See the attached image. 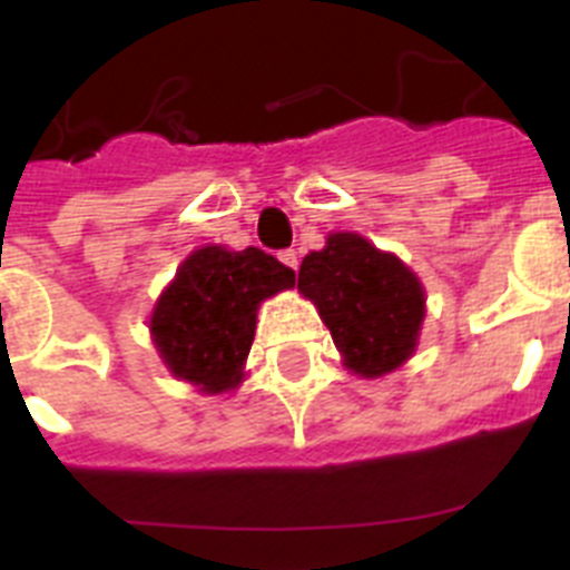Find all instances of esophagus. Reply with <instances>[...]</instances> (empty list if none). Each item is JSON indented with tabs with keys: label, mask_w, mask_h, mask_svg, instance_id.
<instances>
[{
	"label": "esophagus",
	"mask_w": 570,
	"mask_h": 570,
	"mask_svg": "<svg viewBox=\"0 0 570 570\" xmlns=\"http://www.w3.org/2000/svg\"><path fill=\"white\" fill-rule=\"evenodd\" d=\"M279 259L285 262V265H288L291 271H296V268H299V256H296V250H294V248L282 250V254H279Z\"/></svg>",
	"instance_id": "1"
}]
</instances>
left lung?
Masks as SVG:
<instances>
[{
  "mask_svg": "<svg viewBox=\"0 0 570 570\" xmlns=\"http://www.w3.org/2000/svg\"><path fill=\"white\" fill-rule=\"evenodd\" d=\"M296 288L320 308L347 371L391 374L416 351L425 291L400 256L360 234H331L299 265Z\"/></svg>",
  "mask_w": 570,
  "mask_h": 570,
  "instance_id": "8db88e82",
  "label": "left lung"
}]
</instances>
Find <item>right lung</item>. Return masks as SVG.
I'll use <instances>...</instances> for the list:
<instances>
[{
    "mask_svg": "<svg viewBox=\"0 0 570 570\" xmlns=\"http://www.w3.org/2000/svg\"><path fill=\"white\" fill-rule=\"evenodd\" d=\"M296 274L259 248L205 245L179 265L150 314L154 345L176 380L203 394L242 382L262 299L294 288Z\"/></svg>",
    "mask_w": 570,
    "mask_h": 570,
    "instance_id": "1",
    "label": "right lung"
}]
</instances>
